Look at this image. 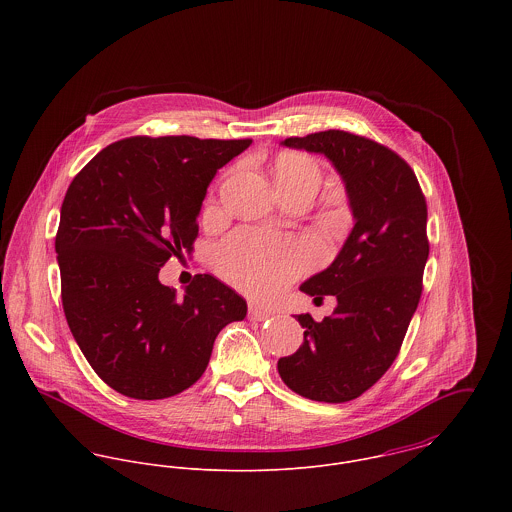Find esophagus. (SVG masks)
<instances>
[{"label":"esophagus","mask_w":512,"mask_h":512,"mask_svg":"<svg viewBox=\"0 0 512 512\" xmlns=\"http://www.w3.org/2000/svg\"><path fill=\"white\" fill-rule=\"evenodd\" d=\"M248 317H250L252 321H266V319H270V317H272V311H268V309H264V307H258V305L250 303V307H248Z\"/></svg>","instance_id":"esophagus-1"}]
</instances>
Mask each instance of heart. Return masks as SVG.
Listing matches in <instances>:
<instances>
[{
    "label": "heart",
    "instance_id": "1",
    "mask_svg": "<svg viewBox=\"0 0 512 512\" xmlns=\"http://www.w3.org/2000/svg\"><path fill=\"white\" fill-rule=\"evenodd\" d=\"M274 175L282 193L305 185L319 187V163L299 151H286L276 157ZM307 262L301 244L254 230H238L220 244L217 266L222 276L242 292L268 297L280 292Z\"/></svg>",
    "mask_w": 512,
    "mask_h": 512
}]
</instances>
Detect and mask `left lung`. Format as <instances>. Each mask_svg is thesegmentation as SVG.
Wrapping results in <instances>:
<instances>
[{"mask_svg": "<svg viewBox=\"0 0 512 512\" xmlns=\"http://www.w3.org/2000/svg\"><path fill=\"white\" fill-rule=\"evenodd\" d=\"M282 144L335 165L355 219L333 264L299 288L315 299L335 295L333 315H295L303 345L278 361L295 394L341 404L359 398L398 357L430 254L426 197L398 153L363 136L327 130Z\"/></svg>", "mask_w": 512, "mask_h": 512, "instance_id": "8db88e82", "label": "left lung"}]
</instances>
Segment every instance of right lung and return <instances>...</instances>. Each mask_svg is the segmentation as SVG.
<instances>
[{
    "mask_svg": "<svg viewBox=\"0 0 512 512\" xmlns=\"http://www.w3.org/2000/svg\"><path fill=\"white\" fill-rule=\"evenodd\" d=\"M252 140L136 136L96 153L69 185L55 238L67 323L116 392L161 400L195 384L222 327L246 301L211 274L185 295L159 282L193 252L207 187Z\"/></svg>",
    "mask_w": 512,
    "mask_h": 512,
    "instance_id": "1",
    "label": "right lung"
}]
</instances>
